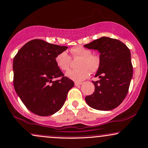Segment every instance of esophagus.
<instances>
[{"label":"esophagus","instance_id":"esophagus-1","mask_svg":"<svg viewBox=\"0 0 148 148\" xmlns=\"http://www.w3.org/2000/svg\"><path fill=\"white\" fill-rule=\"evenodd\" d=\"M81 84H82V82H75V86H80Z\"/></svg>","mask_w":148,"mask_h":148}]
</instances>
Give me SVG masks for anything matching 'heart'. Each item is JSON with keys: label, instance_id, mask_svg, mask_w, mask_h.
I'll return each mask as SVG.
<instances>
[{"label": "heart", "instance_id": "obj_1", "mask_svg": "<svg viewBox=\"0 0 148 148\" xmlns=\"http://www.w3.org/2000/svg\"><path fill=\"white\" fill-rule=\"evenodd\" d=\"M72 58H80L75 70H71L66 73V76L72 80L80 82L86 79L90 73H95L99 66V58L92 54L90 49L82 46H76L70 50ZM55 62L57 67L63 71L69 69L71 58L66 51L61 52L56 56Z\"/></svg>", "mask_w": 148, "mask_h": 148}]
</instances>
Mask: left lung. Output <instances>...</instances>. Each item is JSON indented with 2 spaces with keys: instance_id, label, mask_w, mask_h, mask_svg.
I'll list each match as a JSON object with an SVG mask.
<instances>
[{
  "instance_id": "1",
  "label": "left lung",
  "mask_w": 148,
  "mask_h": 148,
  "mask_svg": "<svg viewBox=\"0 0 148 148\" xmlns=\"http://www.w3.org/2000/svg\"><path fill=\"white\" fill-rule=\"evenodd\" d=\"M97 50L99 66L95 77V92L85 97L87 104L97 110L109 111L121 104L128 94L133 77L131 51L123 42L103 37L84 45Z\"/></svg>"
}]
</instances>
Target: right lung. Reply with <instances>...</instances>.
Listing matches in <instances>:
<instances>
[{
  "label": "right lung",
  "instance_id": "right-lung-1",
  "mask_svg": "<svg viewBox=\"0 0 148 148\" xmlns=\"http://www.w3.org/2000/svg\"><path fill=\"white\" fill-rule=\"evenodd\" d=\"M68 49L42 40L29 41L13 59V85L17 95L28 109L47 116L61 109L68 91L74 86L57 67L55 58ZM60 77V80L53 79Z\"/></svg>",
  "mask_w": 148,
  "mask_h": 148
}]
</instances>
